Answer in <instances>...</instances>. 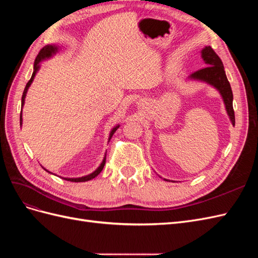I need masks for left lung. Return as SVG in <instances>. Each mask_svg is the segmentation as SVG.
I'll return each mask as SVG.
<instances>
[{"label": "left lung", "instance_id": "1", "mask_svg": "<svg viewBox=\"0 0 258 258\" xmlns=\"http://www.w3.org/2000/svg\"><path fill=\"white\" fill-rule=\"evenodd\" d=\"M201 56L206 62V67L198 70V71H195L190 77L195 80L205 81L220 90L230 120L232 124H235V111H233L232 107V90L224 71L223 62L211 46H207L202 49Z\"/></svg>", "mask_w": 258, "mask_h": 258}]
</instances>
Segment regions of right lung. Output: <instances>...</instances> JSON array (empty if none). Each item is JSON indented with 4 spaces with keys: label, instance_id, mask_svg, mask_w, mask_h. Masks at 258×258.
I'll return each mask as SVG.
<instances>
[{
    "label": "right lung",
    "instance_id": "1",
    "mask_svg": "<svg viewBox=\"0 0 258 258\" xmlns=\"http://www.w3.org/2000/svg\"><path fill=\"white\" fill-rule=\"evenodd\" d=\"M54 51H57V47L56 46H52V45H47V46H45V47H43L41 50H40V52H38V54L36 56V58H35V61H34V71H33V73H32V76H31V79H30V81L27 83V85H26V88H25V90H23V93H22V98H21V105H23V103H25V98H26V93H27V91H28V88L30 87V85H31V83H32V81H33V79H34V76H35V73H36V71L38 70V63H40V62L42 61V60H44V59H46V58H49L52 53H54ZM21 115H20V123H21ZM119 126H117V127H115L113 130H112V132H111V135H110V139L112 138V136L114 135V132L117 130V128H118ZM104 165H105V157H104V159H103V161H102V163H101L100 165V167L95 171V172H92L91 174H89V175H87V176H83V177H79V178H68V177H66V178H63V179H67V181H70V182H86V181H89V179H91V178H93V177H96L101 171H102V169H103V167H104ZM47 171V170H46ZM47 172H49V171H47Z\"/></svg>",
    "mask_w": 258,
    "mask_h": 258
}]
</instances>
